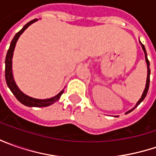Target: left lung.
Returning a JSON list of instances; mask_svg holds the SVG:
<instances>
[{
  "mask_svg": "<svg viewBox=\"0 0 156 156\" xmlns=\"http://www.w3.org/2000/svg\"><path fill=\"white\" fill-rule=\"evenodd\" d=\"M139 41H140V40H139ZM140 44H141V48H142V50L144 52V55H145V61H146V63H147V81H146V86H145V88H144V91H143V93L141 94V97L140 98V100L137 101V103L135 104V106L133 108H131L130 110H129L128 112H126L125 114L127 115V114H129L130 112H132V111L135 109V108H137V106L141 103V101L144 100V98L146 97V95H147V91H148V87H149V79H150V69H149V62H148V60H147V52H146V49H145V47L144 45L141 43V41H140Z\"/></svg>",
  "mask_w": 156,
  "mask_h": 156,
  "instance_id": "1",
  "label": "left lung"
}]
</instances>
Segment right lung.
<instances>
[{
  "instance_id": "right-lung-1",
  "label": "right lung",
  "mask_w": 156,
  "mask_h": 156,
  "mask_svg": "<svg viewBox=\"0 0 156 156\" xmlns=\"http://www.w3.org/2000/svg\"><path fill=\"white\" fill-rule=\"evenodd\" d=\"M37 21H38L37 19H34L33 21H30L29 22H27V24L15 34V37L12 40L10 46H9V50H8V53H7L6 60H5V78H6L7 85L9 87V89L11 90V92L14 94V95L16 97V99L18 100L21 103L27 106V107L42 108V107L50 106L53 103H55V101H57L58 100L61 98L62 94L64 92V88L60 93L57 94L56 95H55L54 97H51V98H48V99H36V98L30 97V96H28V95L23 93L21 89L18 87V86L16 85L15 79H14V75H13V69H12V60H13L14 51H15V48L17 41L19 39V37L21 36V34L23 33L27 27H29L31 24H33L34 22Z\"/></svg>"
}]
</instances>
